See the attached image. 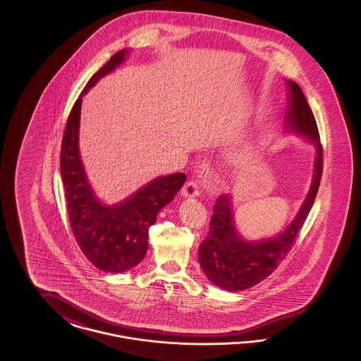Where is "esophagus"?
<instances>
[{"mask_svg": "<svg viewBox=\"0 0 361 361\" xmlns=\"http://www.w3.org/2000/svg\"><path fill=\"white\" fill-rule=\"evenodd\" d=\"M181 195L185 197H196L200 195V189L195 180H189L185 183L184 188L181 190Z\"/></svg>", "mask_w": 361, "mask_h": 361, "instance_id": "1", "label": "esophagus"}]
</instances>
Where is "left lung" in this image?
Here are the masks:
<instances>
[{"label":"left lung","instance_id":"left-lung-1","mask_svg":"<svg viewBox=\"0 0 361 361\" xmlns=\"http://www.w3.org/2000/svg\"><path fill=\"white\" fill-rule=\"evenodd\" d=\"M288 85L291 97L286 116V128L303 134L317 143L314 180L296 218L281 234L269 240H242L233 221L230 195H221L216 199L212 208L214 215L209 222V231L199 249V262L207 277L215 286L227 291L247 290L275 271L290 253L318 193L324 171V152L317 121L300 86L293 81H288Z\"/></svg>","mask_w":361,"mask_h":361}]
</instances>
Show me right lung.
I'll list each match as a JSON object with an SVG mask.
<instances>
[{"label": "right lung", "instance_id": "obj_1", "mask_svg": "<svg viewBox=\"0 0 361 361\" xmlns=\"http://www.w3.org/2000/svg\"><path fill=\"white\" fill-rule=\"evenodd\" d=\"M126 52H116L87 81L70 111L61 146V176L74 238L96 268L111 274L126 272L143 259L149 247V227L187 180L184 173L158 177L121 204L112 207L100 203L87 184L78 153L82 96L102 77L121 65Z\"/></svg>", "mask_w": 361, "mask_h": 361}]
</instances>
